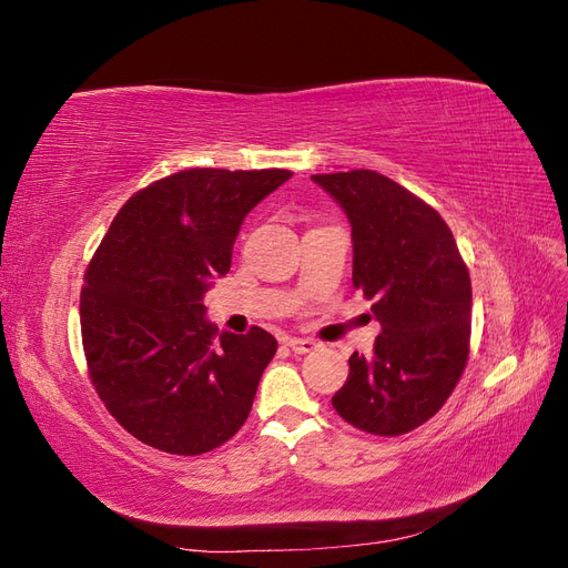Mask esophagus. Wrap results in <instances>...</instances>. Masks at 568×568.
I'll return each mask as SVG.
<instances>
[{"label":"esophagus","instance_id":"1","mask_svg":"<svg viewBox=\"0 0 568 568\" xmlns=\"http://www.w3.org/2000/svg\"><path fill=\"white\" fill-rule=\"evenodd\" d=\"M286 343H288V348L294 351V353H298V355L313 353V351H317V348H320V343H317V341H313V338H288Z\"/></svg>","mask_w":568,"mask_h":568}]
</instances>
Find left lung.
I'll use <instances>...</instances> for the list:
<instances>
[{"mask_svg":"<svg viewBox=\"0 0 568 568\" xmlns=\"http://www.w3.org/2000/svg\"><path fill=\"white\" fill-rule=\"evenodd\" d=\"M353 227V286L382 324L353 353L332 405L359 432L400 436L432 419L467 367L471 280L445 220L374 170L313 175Z\"/></svg>","mask_w":568,"mask_h":568,"instance_id":"1","label":"left lung"}]
</instances>
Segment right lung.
Wrapping results in <instances>:
<instances>
[{
	"mask_svg": "<svg viewBox=\"0 0 568 568\" xmlns=\"http://www.w3.org/2000/svg\"><path fill=\"white\" fill-rule=\"evenodd\" d=\"M291 175L182 170L113 217L84 272L82 348L101 403L136 440L189 457L244 426L277 341L261 326L217 334L203 294L230 272L244 217Z\"/></svg>",
	"mask_w": 568,
	"mask_h": 568,
	"instance_id": "right-lung-1",
	"label": "right lung"
}]
</instances>
